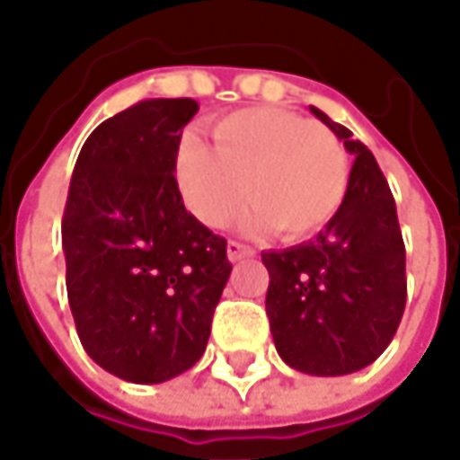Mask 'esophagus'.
<instances>
[{"label": "esophagus", "mask_w": 460, "mask_h": 460, "mask_svg": "<svg viewBox=\"0 0 460 460\" xmlns=\"http://www.w3.org/2000/svg\"><path fill=\"white\" fill-rule=\"evenodd\" d=\"M253 256V248H248V245H243V243H238V240H230L227 243V258L235 263V261H240V258H248Z\"/></svg>", "instance_id": "obj_1"}]
</instances>
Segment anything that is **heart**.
<instances>
[{
  "label": "heart",
  "instance_id": "1",
  "mask_svg": "<svg viewBox=\"0 0 460 460\" xmlns=\"http://www.w3.org/2000/svg\"><path fill=\"white\" fill-rule=\"evenodd\" d=\"M215 148L184 137L173 176L186 209L225 227L243 209L248 227H269L281 238H305L341 209L348 189V153L338 135L276 107H251L212 125Z\"/></svg>",
  "mask_w": 460,
  "mask_h": 460
}]
</instances>
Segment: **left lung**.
I'll use <instances>...</instances> for the list:
<instances>
[{
    "label": "left lung",
    "instance_id": "obj_1",
    "mask_svg": "<svg viewBox=\"0 0 460 460\" xmlns=\"http://www.w3.org/2000/svg\"><path fill=\"white\" fill-rule=\"evenodd\" d=\"M356 155L343 204L320 235L261 253L276 350L309 376H345L374 363L397 332L404 302V243L397 204L374 153L309 107Z\"/></svg>",
    "mask_w": 460,
    "mask_h": 460
}]
</instances>
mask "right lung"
<instances>
[{"label": "right lung", "mask_w": 460, "mask_h": 460, "mask_svg": "<svg viewBox=\"0 0 460 460\" xmlns=\"http://www.w3.org/2000/svg\"><path fill=\"white\" fill-rule=\"evenodd\" d=\"M194 99H146L81 148L63 212L76 332L104 371L161 384L202 358L230 279L227 240L186 212L173 164Z\"/></svg>", "instance_id": "obj_1"}]
</instances>
